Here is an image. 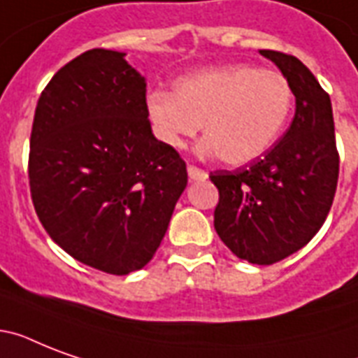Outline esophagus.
Listing matches in <instances>:
<instances>
[{
	"instance_id": "1",
	"label": "esophagus",
	"mask_w": 358,
	"mask_h": 358,
	"mask_svg": "<svg viewBox=\"0 0 358 358\" xmlns=\"http://www.w3.org/2000/svg\"><path fill=\"white\" fill-rule=\"evenodd\" d=\"M187 174H189V180H193V182H201V180L208 178V174L196 165H187Z\"/></svg>"
}]
</instances>
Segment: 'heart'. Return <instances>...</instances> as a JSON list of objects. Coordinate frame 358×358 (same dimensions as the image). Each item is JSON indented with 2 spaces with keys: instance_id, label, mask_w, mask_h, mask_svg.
Segmentation results:
<instances>
[{
  "instance_id": "1",
  "label": "heart",
  "mask_w": 358,
  "mask_h": 358,
  "mask_svg": "<svg viewBox=\"0 0 358 358\" xmlns=\"http://www.w3.org/2000/svg\"><path fill=\"white\" fill-rule=\"evenodd\" d=\"M294 91L280 72L232 64L195 72L174 83L173 94L152 91L146 119L157 139L182 148L204 129L201 156L245 165L266 154L286 128Z\"/></svg>"
}]
</instances>
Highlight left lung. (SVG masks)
<instances>
[{
    "label": "left lung",
    "mask_w": 358,
    "mask_h": 358,
    "mask_svg": "<svg viewBox=\"0 0 358 358\" xmlns=\"http://www.w3.org/2000/svg\"><path fill=\"white\" fill-rule=\"evenodd\" d=\"M289 81L295 117L271 150L236 171H213L219 191L213 227L238 258L280 262L322 229L338 184L340 156L331 98L299 59L260 50Z\"/></svg>",
    "instance_id": "8db88e82"
}]
</instances>
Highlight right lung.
<instances>
[{"instance_id":"1","label":"right lung","mask_w":358,"mask_h":358,"mask_svg":"<svg viewBox=\"0 0 358 358\" xmlns=\"http://www.w3.org/2000/svg\"><path fill=\"white\" fill-rule=\"evenodd\" d=\"M124 55L94 48L53 76L36 103L27 167L50 238L109 275L152 260L187 185L184 159L152 134L145 78Z\"/></svg>"}]
</instances>
